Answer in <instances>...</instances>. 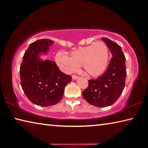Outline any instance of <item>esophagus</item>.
Masks as SVG:
<instances>
[{
	"label": "esophagus",
	"mask_w": 148,
	"mask_h": 148,
	"mask_svg": "<svg viewBox=\"0 0 148 148\" xmlns=\"http://www.w3.org/2000/svg\"><path fill=\"white\" fill-rule=\"evenodd\" d=\"M72 79H74V80H76V79H78V76H76V75H73V76H72Z\"/></svg>",
	"instance_id": "34e87169"
}]
</instances>
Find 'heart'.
<instances>
[{
  "mask_svg": "<svg viewBox=\"0 0 148 148\" xmlns=\"http://www.w3.org/2000/svg\"><path fill=\"white\" fill-rule=\"evenodd\" d=\"M108 59L109 51L106 45L102 42L72 51L70 57L62 52H58L55 57L57 64L64 73H72L82 64L89 75L94 77L104 72Z\"/></svg>",
  "mask_w": 148,
  "mask_h": 148,
  "instance_id": "obj_1",
  "label": "heart"
}]
</instances>
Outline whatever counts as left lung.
I'll list each match as a JSON object with an SVG mask.
<instances>
[{
	"label": "left lung",
	"mask_w": 148,
	"mask_h": 148,
	"mask_svg": "<svg viewBox=\"0 0 148 148\" xmlns=\"http://www.w3.org/2000/svg\"><path fill=\"white\" fill-rule=\"evenodd\" d=\"M101 39L109 47L112 58L105 73L89 80L88 88L82 92L86 101L97 107L110 106L116 101L125 88L126 76V58L121 47L108 38Z\"/></svg>",
	"instance_id": "8db88e82"
}]
</instances>
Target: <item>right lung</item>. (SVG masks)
<instances>
[{"label":"right lung","mask_w":148,"mask_h":148,"mask_svg":"<svg viewBox=\"0 0 148 148\" xmlns=\"http://www.w3.org/2000/svg\"><path fill=\"white\" fill-rule=\"evenodd\" d=\"M54 42L39 39L31 43L23 57L20 74L23 92L30 101L41 107L57 104L63 97L65 86L72 77L62 72L55 62L46 56Z\"/></svg>","instance_id":"right-lung-1"}]
</instances>
